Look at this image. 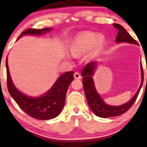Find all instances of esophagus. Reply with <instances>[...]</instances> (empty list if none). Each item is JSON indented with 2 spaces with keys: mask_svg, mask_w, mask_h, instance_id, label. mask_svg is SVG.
Listing matches in <instances>:
<instances>
[{
  "mask_svg": "<svg viewBox=\"0 0 147 147\" xmlns=\"http://www.w3.org/2000/svg\"><path fill=\"white\" fill-rule=\"evenodd\" d=\"M74 78H76V79H77V80L81 79V78H82V76H80V74L78 73V72H75L74 74Z\"/></svg>",
  "mask_w": 147,
  "mask_h": 147,
  "instance_id": "obj_1",
  "label": "esophagus"
}]
</instances>
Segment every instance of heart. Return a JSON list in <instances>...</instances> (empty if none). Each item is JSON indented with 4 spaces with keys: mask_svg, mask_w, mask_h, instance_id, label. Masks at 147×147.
Returning a JSON list of instances; mask_svg holds the SVG:
<instances>
[{
    "mask_svg": "<svg viewBox=\"0 0 147 147\" xmlns=\"http://www.w3.org/2000/svg\"><path fill=\"white\" fill-rule=\"evenodd\" d=\"M104 39L102 36L97 38V35L91 33L80 34L74 40L70 47V52L73 55H78L89 51L93 47L95 50L99 49L103 45Z\"/></svg>",
    "mask_w": 147,
    "mask_h": 147,
    "instance_id": "b5f03b06",
    "label": "heart"
}]
</instances>
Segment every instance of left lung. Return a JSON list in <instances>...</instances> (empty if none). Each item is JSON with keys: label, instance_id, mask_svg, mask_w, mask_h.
<instances>
[{"label": "left lung", "instance_id": "8db88e82", "mask_svg": "<svg viewBox=\"0 0 147 147\" xmlns=\"http://www.w3.org/2000/svg\"><path fill=\"white\" fill-rule=\"evenodd\" d=\"M113 26L118 31V35L116 38V43L120 42H126V43L136 44L138 42L130 36L129 33L126 31L125 29L119 24H114ZM96 62H90L88 63L82 71V76H83V81L82 84L84 86V92L87 99V102L92 111L96 114V116L101 118H108L113 117V116H120L127 112L130 108L132 106V104L136 101L138 94L143 84L144 80V73L143 68L141 63V76H142V82L140 84L139 89L136 92V94L134 96V97L128 102L127 103L123 104L122 106H110L104 103L103 100L99 94H98L96 88L94 87V83L92 80V76H93L94 71L96 69ZM147 81V79H146Z\"/></svg>", "mask_w": 147, "mask_h": 147}]
</instances>
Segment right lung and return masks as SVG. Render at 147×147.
<instances>
[{
    "label": "right lung",
    "mask_w": 147,
    "mask_h": 147,
    "mask_svg": "<svg viewBox=\"0 0 147 147\" xmlns=\"http://www.w3.org/2000/svg\"><path fill=\"white\" fill-rule=\"evenodd\" d=\"M51 30V28L35 29L28 28L23 31L18 39L24 35H43ZM7 67V88L10 95L20 108L33 118L38 120H49L55 118L63 109L65 101L66 92L69 84L74 80V71H67L62 74L47 94L38 98L29 97L22 94L15 87L12 82L8 67Z\"/></svg>",
    "instance_id": "add662e5"
}]
</instances>
